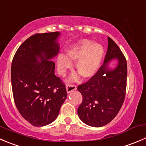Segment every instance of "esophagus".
I'll return each instance as SVG.
<instances>
[{
	"label": "esophagus",
	"instance_id": "34e87169",
	"mask_svg": "<svg viewBox=\"0 0 146 146\" xmlns=\"http://www.w3.org/2000/svg\"><path fill=\"white\" fill-rule=\"evenodd\" d=\"M76 89H77V88H76V86L75 85L67 84V86H66V90H67L68 93H70V92L76 90Z\"/></svg>",
	"mask_w": 146,
	"mask_h": 146
}]
</instances>
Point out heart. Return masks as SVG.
I'll return each mask as SVG.
<instances>
[{
    "label": "heart",
    "instance_id": "heart-1",
    "mask_svg": "<svg viewBox=\"0 0 146 146\" xmlns=\"http://www.w3.org/2000/svg\"><path fill=\"white\" fill-rule=\"evenodd\" d=\"M103 48L98 43H93L88 40H82L70 47L66 53V57L59 56L58 67L59 71L64 73L72 67L70 61L77 62L76 70L80 76L88 78L96 74L98 70L103 56Z\"/></svg>",
    "mask_w": 146,
    "mask_h": 146
}]
</instances>
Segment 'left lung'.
<instances>
[{
  "label": "left lung",
  "instance_id": "obj_1",
  "mask_svg": "<svg viewBox=\"0 0 146 146\" xmlns=\"http://www.w3.org/2000/svg\"><path fill=\"white\" fill-rule=\"evenodd\" d=\"M108 41L103 66L88 81L78 86V90L83 96L78 114L84 123L93 127L104 126L116 116L126 92V59L111 38H108ZM113 58L118 59V66L110 70L107 63Z\"/></svg>",
  "mask_w": 146,
  "mask_h": 146
}]
</instances>
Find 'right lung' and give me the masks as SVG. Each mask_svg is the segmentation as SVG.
Masks as SVG:
<instances>
[{
    "label": "right lung",
    "instance_id": "add662e5",
    "mask_svg": "<svg viewBox=\"0 0 146 146\" xmlns=\"http://www.w3.org/2000/svg\"><path fill=\"white\" fill-rule=\"evenodd\" d=\"M58 32L31 35L15 52L11 65V83L15 106L34 126H44L58 117L67 97L65 83L55 75ZM40 59V62L38 61Z\"/></svg>",
    "mask_w": 146,
    "mask_h": 146
}]
</instances>
